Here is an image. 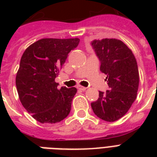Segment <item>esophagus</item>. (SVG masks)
<instances>
[{
    "label": "esophagus",
    "mask_w": 157,
    "mask_h": 157,
    "mask_svg": "<svg viewBox=\"0 0 157 157\" xmlns=\"http://www.w3.org/2000/svg\"><path fill=\"white\" fill-rule=\"evenodd\" d=\"M77 88H78L79 90H82V91H85V90H86V87H85V86H77Z\"/></svg>",
    "instance_id": "obj_1"
}]
</instances>
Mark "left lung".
Listing matches in <instances>:
<instances>
[{
    "label": "left lung",
    "instance_id": "obj_1",
    "mask_svg": "<svg viewBox=\"0 0 157 157\" xmlns=\"http://www.w3.org/2000/svg\"><path fill=\"white\" fill-rule=\"evenodd\" d=\"M91 45L109 86L105 92H99L98 99L91 106L101 119L116 121L128 112L136 98L140 81L137 62L131 50L119 39H95Z\"/></svg>",
    "mask_w": 157,
    "mask_h": 157
}]
</instances>
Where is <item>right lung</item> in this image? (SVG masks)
<instances>
[{
  "instance_id": "obj_1",
  "label": "right lung",
  "mask_w": 157,
  "mask_h": 157,
  "mask_svg": "<svg viewBox=\"0 0 157 157\" xmlns=\"http://www.w3.org/2000/svg\"><path fill=\"white\" fill-rule=\"evenodd\" d=\"M80 39H42L26 49L20 61L16 86L22 106L42 124H55L69 115L75 87L58 89L55 78L68 54Z\"/></svg>"
}]
</instances>
